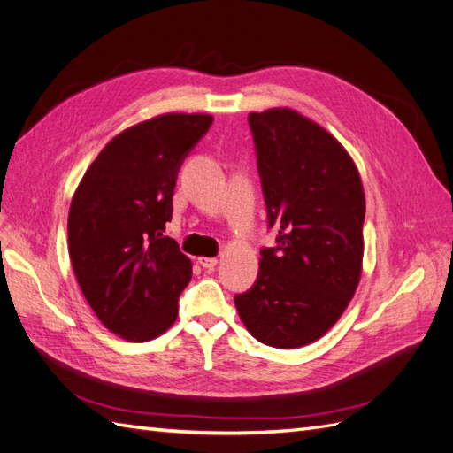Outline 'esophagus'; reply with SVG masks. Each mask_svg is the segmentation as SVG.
Listing matches in <instances>:
<instances>
[{"label":"esophagus","instance_id":"34e87169","mask_svg":"<svg viewBox=\"0 0 453 453\" xmlns=\"http://www.w3.org/2000/svg\"><path fill=\"white\" fill-rule=\"evenodd\" d=\"M198 265L202 268H205V270H211V268L217 266V258L215 257H200L198 258Z\"/></svg>","mask_w":453,"mask_h":453}]
</instances>
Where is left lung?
Wrapping results in <instances>:
<instances>
[{
    "label": "left lung",
    "instance_id": "obj_1",
    "mask_svg": "<svg viewBox=\"0 0 453 453\" xmlns=\"http://www.w3.org/2000/svg\"><path fill=\"white\" fill-rule=\"evenodd\" d=\"M268 228L250 291L234 296L248 331L293 349L331 328L357 289L365 195L357 168L331 134L291 109L250 113Z\"/></svg>",
    "mask_w": 453,
    "mask_h": 453
}]
</instances>
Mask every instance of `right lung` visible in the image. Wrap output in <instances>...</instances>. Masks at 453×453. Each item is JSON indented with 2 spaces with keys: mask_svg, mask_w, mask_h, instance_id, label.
<instances>
[{
  "mask_svg": "<svg viewBox=\"0 0 453 453\" xmlns=\"http://www.w3.org/2000/svg\"><path fill=\"white\" fill-rule=\"evenodd\" d=\"M210 115L170 113L109 142L87 170L67 217L70 258L87 303L109 331L147 342L168 331L193 276L166 236L173 188Z\"/></svg>",
  "mask_w": 453,
  "mask_h": 453,
  "instance_id": "obj_1",
  "label": "right lung"
}]
</instances>
